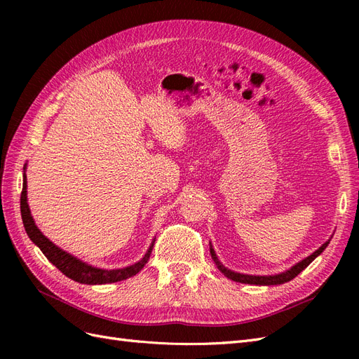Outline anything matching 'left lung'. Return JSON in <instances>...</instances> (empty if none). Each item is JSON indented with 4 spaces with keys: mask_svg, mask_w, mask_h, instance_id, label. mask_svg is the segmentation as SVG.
<instances>
[{
    "mask_svg": "<svg viewBox=\"0 0 359 359\" xmlns=\"http://www.w3.org/2000/svg\"><path fill=\"white\" fill-rule=\"evenodd\" d=\"M330 241H331V240H328L322 247H319L313 255H310L309 257L301 260L299 264H297L295 266H292L289 271H286V273H281V274H277V276H248V274L233 273V271L224 268V266L219 262V259H217V256H215V253H214L212 245H210V252H211V257L214 259V262H215L217 268H219L227 278H231V280H233V281H238V283H245V285L271 286V285H283V283H286V281H290L292 278H295V277L301 273L302 269H306V268L313 262V260L316 259V257L323 252L325 248H327V245L330 244Z\"/></svg>",
    "mask_w": 359,
    "mask_h": 359,
    "instance_id": "obj_1",
    "label": "left lung"
}]
</instances>
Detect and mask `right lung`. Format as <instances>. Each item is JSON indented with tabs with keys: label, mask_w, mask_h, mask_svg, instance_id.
<instances>
[{
	"label": "right lung",
	"mask_w": 359,
	"mask_h": 359,
	"mask_svg": "<svg viewBox=\"0 0 359 359\" xmlns=\"http://www.w3.org/2000/svg\"><path fill=\"white\" fill-rule=\"evenodd\" d=\"M20 214H22V222L25 226V231L28 236L31 238V241L34 243L41 252L48 257L49 262L52 265H55L64 276H67L69 278L78 281V283L83 285H106V283H115V281H121L128 277L136 276L140 269L145 266L148 262L149 255L153 252V245L151 244L149 250L147 255L144 256L142 260H139L137 264L127 266L123 269H100V268H94L88 264H83L82 260L73 257L72 255L66 253L64 250L57 247L53 243H50L48 238L43 235L32 220L29 208H28V202H27V177L24 175V187L22 193H20Z\"/></svg>",
	"instance_id": "1"
}]
</instances>
